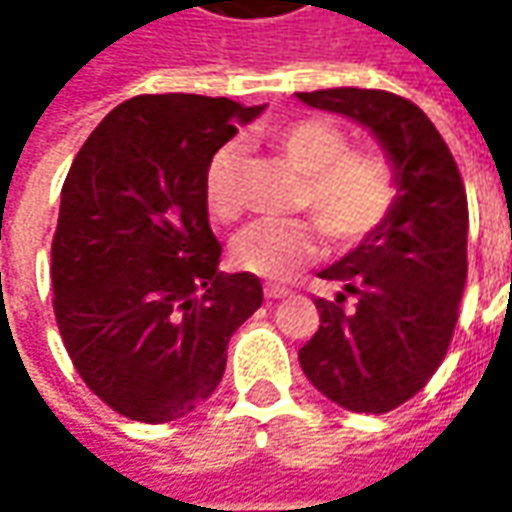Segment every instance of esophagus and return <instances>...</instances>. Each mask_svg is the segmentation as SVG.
<instances>
[{
  "mask_svg": "<svg viewBox=\"0 0 512 512\" xmlns=\"http://www.w3.org/2000/svg\"><path fill=\"white\" fill-rule=\"evenodd\" d=\"M287 293H290V290H287V287H282V285H267L265 287L267 299H285Z\"/></svg>",
  "mask_w": 512,
  "mask_h": 512,
  "instance_id": "obj_1",
  "label": "esophagus"
}]
</instances>
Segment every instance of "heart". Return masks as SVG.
<instances>
[{
	"mask_svg": "<svg viewBox=\"0 0 512 512\" xmlns=\"http://www.w3.org/2000/svg\"><path fill=\"white\" fill-rule=\"evenodd\" d=\"M273 139L307 176L302 207L313 210L330 242L356 245L390 216L396 205V173L382 153L347 150L344 130L322 116L287 122ZM239 156V145L227 142L207 162V207L219 219H233L239 213ZM319 250V227L307 219L256 222L236 236L233 262L245 273L282 282L310 265Z\"/></svg>",
	"mask_w": 512,
	"mask_h": 512,
	"instance_id": "b5f03b06",
	"label": "heart"
}]
</instances>
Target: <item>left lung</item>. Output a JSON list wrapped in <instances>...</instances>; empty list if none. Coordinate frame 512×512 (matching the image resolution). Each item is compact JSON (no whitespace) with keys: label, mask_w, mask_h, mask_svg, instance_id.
Returning a JSON list of instances; mask_svg holds the SVG:
<instances>
[{"label":"left lung","mask_w":512,"mask_h":512,"mask_svg":"<svg viewBox=\"0 0 512 512\" xmlns=\"http://www.w3.org/2000/svg\"><path fill=\"white\" fill-rule=\"evenodd\" d=\"M367 128L396 173V205L367 239L319 276L342 285L316 299L322 325L299 350L310 384L353 413H387L439 370L467 279V193L439 130L387 90L296 93ZM351 305L347 306L346 302Z\"/></svg>","instance_id":"1"}]
</instances>
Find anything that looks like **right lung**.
<instances>
[{
  "mask_svg": "<svg viewBox=\"0 0 512 512\" xmlns=\"http://www.w3.org/2000/svg\"><path fill=\"white\" fill-rule=\"evenodd\" d=\"M265 105L133 96L76 153L50 247L53 313L90 390L133 422L196 410L227 342L262 307L253 273H222L207 222L210 156Z\"/></svg>",
  "mask_w": 512,
  "mask_h": 512,
  "instance_id": "right-lung-1",
  "label": "right lung"
}]
</instances>
